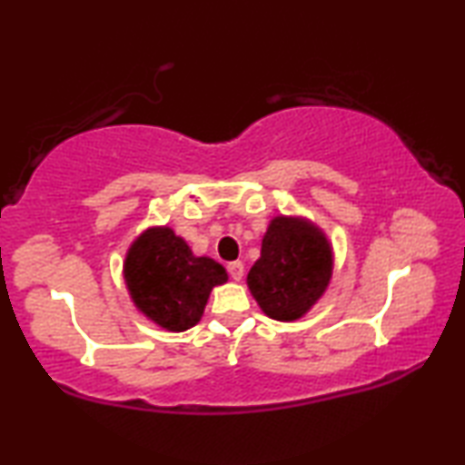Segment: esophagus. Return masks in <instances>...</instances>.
I'll return each mask as SVG.
<instances>
[{"instance_id": "34e87169", "label": "esophagus", "mask_w": 465, "mask_h": 465, "mask_svg": "<svg viewBox=\"0 0 465 465\" xmlns=\"http://www.w3.org/2000/svg\"><path fill=\"white\" fill-rule=\"evenodd\" d=\"M227 272H230V277L233 281H240L243 277V264L240 261H233L227 264Z\"/></svg>"}]
</instances>
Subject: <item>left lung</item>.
I'll return each mask as SVG.
<instances>
[{
    "label": "left lung",
    "instance_id": "obj_1",
    "mask_svg": "<svg viewBox=\"0 0 465 465\" xmlns=\"http://www.w3.org/2000/svg\"><path fill=\"white\" fill-rule=\"evenodd\" d=\"M332 269V243L316 223L277 215L266 227L261 258L250 269L246 282L266 316L295 322L324 295Z\"/></svg>",
    "mask_w": 465,
    "mask_h": 465
}]
</instances>
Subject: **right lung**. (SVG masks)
<instances>
[{
  "instance_id": "1",
  "label": "right lung",
  "mask_w": 465,
  "mask_h": 465,
  "mask_svg": "<svg viewBox=\"0 0 465 465\" xmlns=\"http://www.w3.org/2000/svg\"><path fill=\"white\" fill-rule=\"evenodd\" d=\"M124 285L135 308L163 330L184 332L199 324L211 291L227 272L209 256H194L168 225L147 227L123 262Z\"/></svg>"
}]
</instances>
